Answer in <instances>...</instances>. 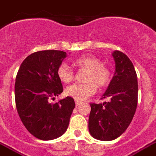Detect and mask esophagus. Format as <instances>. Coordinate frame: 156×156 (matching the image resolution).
<instances>
[{
	"mask_svg": "<svg viewBox=\"0 0 156 156\" xmlns=\"http://www.w3.org/2000/svg\"><path fill=\"white\" fill-rule=\"evenodd\" d=\"M81 103H82V102H79V101H76V102H75L76 107H78V106H79V105H81Z\"/></svg>",
	"mask_w": 156,
	"mask_h": 156,
	"instance_id": "1",
	"label": "esophagus"
}]
</instances>
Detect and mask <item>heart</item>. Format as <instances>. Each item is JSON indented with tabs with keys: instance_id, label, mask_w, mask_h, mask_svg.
<instances>
[{
	"instance_id": "heart-1",
	"label": "heart",
	"mask_w": 156,
	"mask_h": 156,
	"mask_svg": "<svg viewBox=\"0 0 156 156\" xmlns=\"http://www.w3.org/2000/svg\"><path fill=\"white\" fill-rule=\"evenodd\" d=\"M78 68L88 69L86 84L75 83L66 89L65 94L77 101H83L93 95L97 90V87L103 88L108 86L111 79V71L108 67L102 65V61L95 56H82L74 62ZM57 75L63 83H69L74 78V72L66 63H62L58 69Z\"/></svg>"
}]
</instances>
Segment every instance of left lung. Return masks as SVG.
<instances>
[{"label":"left lung","instance_id":"8db88e82","mask_svg":"<svg viewBox=\"0 0 156 156\" xmlns=\"http://www.w3.org/2000/svg\"><path fill=\"white\" fill-rule=\"evenodd\" d=\"M115 73L102 98L104 103H90L89 131L94 138L102 141L117 139L126 131L135 115L138 103V81L135 67L122 52L112 54Z\"/></svg>","mask_w":156,"mask_h":156}]
</instances>
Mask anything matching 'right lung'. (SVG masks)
<instances>
[{
  "instance_id": "1",
  "label": "right lung",
  "mask_w": 156,
  "mask_h": 156,
  "mask_svg": "<svg viewBox=\"0 0 156 156\" xmlns=\"http://www.w3.org/2000/svg\"><path fill=\"white\" fill-rule=\"evenodd\" d=\"M66 56L61 50L35 52L23 61L16 74V111L25 128L39 140L62 135L75 107L74 98L69 96L51 102L63 91L57 69Z\"/></svg>"
}]
</instances>
